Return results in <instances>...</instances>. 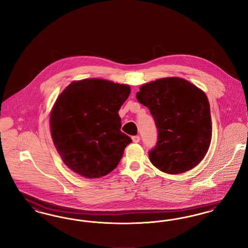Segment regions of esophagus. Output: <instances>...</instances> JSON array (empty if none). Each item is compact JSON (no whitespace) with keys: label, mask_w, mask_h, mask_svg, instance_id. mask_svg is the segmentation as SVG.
<instances>
[{"label":"esophagus","mask_w":248,"mask_h":248,"mask_svg":"<svg viewBox=\"0 0 248 248\" xmlns=\"http://www.w3.org/2000/svg\"><path fill=\"white\" fill-rule=\"evenodd\" d=\"M131 139H132V141H133V142L137 143V142H139V141H140V136H138V135H137V136H133Z\"/></svg>","instance_id":"34e87169"}]
</instances>
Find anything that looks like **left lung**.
<instances>
[{
	"instance_id": "1",
	"label": "left lung",
	"mask_w": 248,
	"mask_h": 248,
	"mask_svg": "<svg viewBox=\"0 0 248 248\" xmlns=\"http://www.w3.org/2000/svg\"><path fill=\"white\" fill-rule=\"evenodd\" d=\"M149 108L157 128V142L149 159L168 174L186 172L197 166L212 136L210 107L205 93L181 78L146 83L136 94Z\"/></svg>"
}]
</instances>
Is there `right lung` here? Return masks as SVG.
<instances>
[{
	"label": "right lung",
	"instance_id": "obj_1",
	"mask_svg": "<svg viewBox=\"0 0 248 248\" xmlns=\"http://www.w3.org/2000/svg\"><path fill=\"white\" fill-rule=\"evenodd\" d=\"M129 85L99 78L73 81L58 96L50 117L51 134L62 160L88 179L117 168L131 139L121 128L119 110Z\"/></svg>",
	"mask_w": 248,
	"mask_h": 248
}]
</instances>
